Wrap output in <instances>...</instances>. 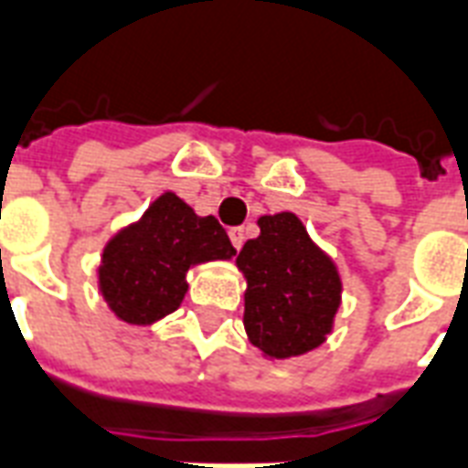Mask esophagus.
<instances>
[{"mask_svg":"<svg viewBox=\"0 0 468 468\" xmlns=\"http://www.w3.org/2000/svg\"><path fill=\"white\" fill-rule=\"evenodd\" d=\"M228 235H230V243H233L235 250H240V248H243V243H245V230H243V228H230V230H228Z\"/></svg>","mask_w":468,"mask_h":468,"instance_id":"1","label":"esophagus"}]
</instances>
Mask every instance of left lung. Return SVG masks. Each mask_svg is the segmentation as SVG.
Wrapping results in <instances>:
<instances>
[{
  "label": "left lung",
  "instance_id": "obj_1",
  "mask_svg": "<svg viewBox=\"0 0 468 468\" xmlns=\"http://www.w3.org/2000/svg\"><path fill=\"white\" fill-rule=\"evenodd\" d=\"M261 235L243 245V324L265 359H292L327 340L342 304V278L303 220L282 210L261 216Z\"/></svg>",
  "mask_w": 468,
  "mask_h": 468
}]
</instances>
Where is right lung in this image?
<instances>
[{"mask_svg":"<svg viewBox=\"0 0 468 468\" xmlns=\"http://www.w3.org/2000/svg\"><path fill=\"white\" fill-rule=\"evenodd\" d=\"M233 255L216 218L196 216L186 200L165 190L103 245L99 292L121 322L148 327L181 307L190 268Z\"/></svg>","mask_w":468,"mask_h":468,"instance_id":"right-lung-1","label":"right lung"}]
</instances>
